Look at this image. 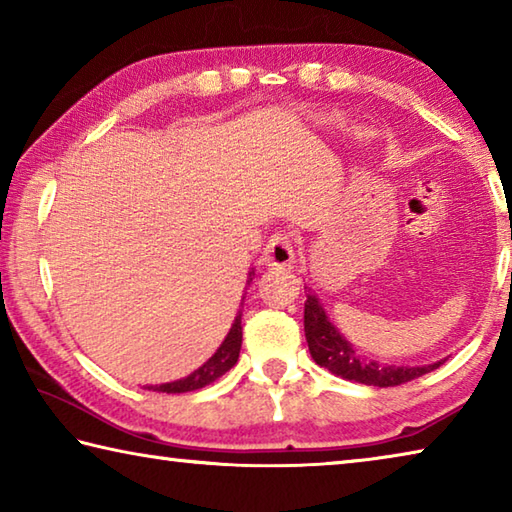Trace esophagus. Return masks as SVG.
<instances>
[{
    "label": "esophagus",
    "instance_id": "34e87169",
    "mask_svg": "<svg viewBox=\"0 0 512 512\" xmlns=\"http://www.w3.org/2000/svg\"><path fill=\"white\" fill-rule=\"evenodd\" d=\"M293 259H296V248L289 235H273L262 255V262L268 268H287L293 264Z\"/></svg>",
    "mask_w": 512,
    "mask_h": 512
}]
</instances>
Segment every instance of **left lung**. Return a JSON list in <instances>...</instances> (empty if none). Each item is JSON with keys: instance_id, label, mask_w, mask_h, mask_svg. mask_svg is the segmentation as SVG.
<instances>
[{"instance_id": "left-lung-1", "label": "left lung", "mask_w": 512, "mask_h": 512, "mask_svg": "<svg viewBox=\"0 0 512 512\" xmlns=\"http://www.w3.org/2000/svg\"><path fill=\"white\" fill-rule=\"evenodd\" d=\"M307 289V287H305ZM305 336L307 345L320 368H327L332 375L359 381L366 386H400L406 381L418 379L427 372L436 370L440 363H429V366H388V363H379L372 359H363L361 354L352 348V345L343 339L339 329H336L325 314L323 305L316 298V293H307L305 302Z\"/></svg>"}]
</instances>
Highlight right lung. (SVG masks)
<instances>
[{"label":"right lung","instance_id":"right-lung-1","mask_svg":"<svg viewBox=\"0 0 512 512\" xmlns=\"http://www.w3.org/2000/svg\"><path fill=\"white\" fill-rule=\"evenodd\" d=\"M255 271H250L248 282H253ZM246 298V293H244ZM244 298H241V305H244ZM239 350H241V309L237 311L235 323H232L228 336H225L223 343L219 345L210 359H207L201 368L194 370L192 375H187L178 381H169V384H160V386H149V391H158V393H189V391H198L212 381L219 379L221 375H225L232 366H235L239 359Z\"/></svg>","mask_w":512,"mask_h":512}]
</instances>
